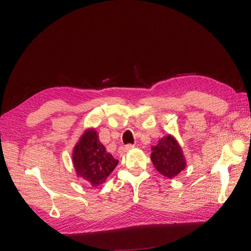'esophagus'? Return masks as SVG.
<instances>
[{"instance_id": "obj_1", "label": "esophagus", "mask_w": 251, "mask_h": 251, "mask_svg": "<svg viewBox=\"0 0 251 251\" xmlns=\"http://www.w3.org/2000/svg\"><path fill=\"white\" fill-rule=\"evenodd\" d=\"M133 148H135V145L127 144V145H125V147H124V151H125V152H127V151H130V150H132Z\"/></svg>"}]
</instances>
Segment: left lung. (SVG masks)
<instances>
[{
    "label": "left lung",
    "mask_w": 251,
    "mask_h": 251,
    "mask_svg": "<svg viewBox=\"0 0 251 251\" xmlns=\"http://www.w3.org/2000/svg\"><path fill=\"white\" fill-rule=\"evenodd\" d=\"M151 160L156 170L169 178L176 177L186 167L183 151L171 135L161 138L158 144L152 148Z\"/></svg>",
    "instance_id": "obj_1"
}]
</instances>
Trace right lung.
I'll use <instances>...</instances> for the list:
<instances>
[{
  "mask_svg": "<svg viewBox=\"0 0 251 251\" xmlns=\"http://www.w3.org/2000/svg\"><path fill=\"white\" fill-rule=\"evenodd\" d=\"M73 162L77 176L82 177L89 186L97 187L110 176L119 160L108 153L99 141L95 129H87L75 145Z\"/></svg>",
  "mask_w": 251,
  "mask_h": 251,
  "instance_id": "obj_1",
  "label": "right lung"
}]
</instances>
